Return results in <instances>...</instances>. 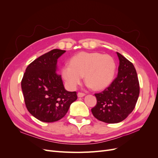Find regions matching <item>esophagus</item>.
I'll return each instance as SVG.
<instances>
[{
	"instance_id": "1",
	"label": "esophagus",
	"mask_w": 158,
	"mask_h": 158,
	"mask_svg": "<svg viewBox=\"0 0 158 158\" xmlns=\"http://www.w3.org/2000/svg\"><path fill=\"white\" fill-rule=\"evenodd\" d=\"M85 95V94L84 93L78 92V98H82V97H84Z\"/></svg>"
}]
</instances>
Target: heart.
<instances>
[{
  "mask_svg": "<svg viewBox=\"0 0 158 158\" xmlns=\"http://www.w3.org/2000/svg\"><path fill=\"white\" fill-rule=\"evenodd\" d=\"M116 70V63L111 56L98 52H81L73 56L70 64L61 69V74L66 84L75 89L84 76L88 86L102 89L111 84Z\"/></svg>",
  "mask_w": 158,
  "mask_h": 158,
  "instance_id": "heart-1",
  "label": "heart"
}]
</instances>
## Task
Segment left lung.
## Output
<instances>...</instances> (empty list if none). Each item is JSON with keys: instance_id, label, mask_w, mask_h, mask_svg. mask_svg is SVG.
Here are the masks:
<instances>
[{"instance_id": "1", "label": "left lung", "mask_w": 158, "mask_h": 158, "mask_svg": "<svg viewBox=\"0 0 158 158\" xmlns=\"http://www.w3.org/2000/svg\"><path fill=\"white\" fill-rule=\"evenodd\" d=\"M119 59L118 75L109 87L95 94L97 104L93 115L106 123L121 122L135 109L140 94L136 69L131 62L117 52Z\"/></svg>"}]
</instances>
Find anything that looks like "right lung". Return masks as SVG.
Segmentation results:
<instances>
[{
	"instance_id": "add662e5",
	"label": "right lung",
	"mask_w": 158,
	"mask_h": 158,
	"mask_svg": "<svg viewBox=\"0 0 158 158\" xmlns=\"http://www.w3.org/2000/svg\"><path fill=\"white\" fill-rule=\"evenodd\" d=\"M66 52L52 49L31 63L26 69L21 86L27 109L42 122L60 120L77 99L76 92L64 89L57 73V59Z\"/></svg>"
}]
</instances>
